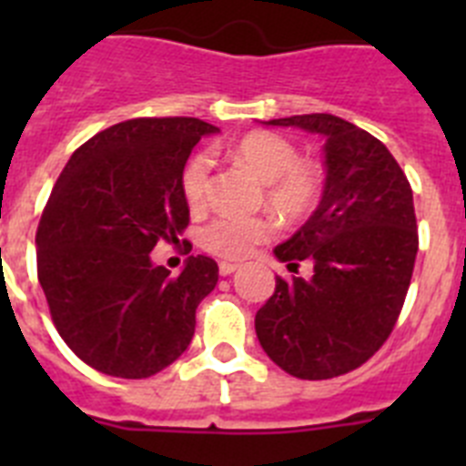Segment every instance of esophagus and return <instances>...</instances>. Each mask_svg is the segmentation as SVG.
I'll list each match as a JSON object with an SVG mask.
<instances>
[{"label": "esophagus", "instance_id": "1", "mask_svg": "<svg viewBox=\"0 0 466 466\" xmlns=\"http://www.w3.org/2000/svg\"><path fill=\"white\" fill-rule=\"evenodd\" d=\"M238 268H240L238 263H230V261H221L219 263V273L224 275V278H226V275H233Z\"/></svg>", "mask_w": 466, "mask_h": 466}]
</instances>
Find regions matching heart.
<instances>
[{"mask_svg": "<svg viewBox=\"0 0 466 466\" xmlns=\"http://www.w3.org/2000/svg\"><path fill=\"white\" fill-rule=\"evenodd\" d=\"M233 160L266 184V205L287 219L303 217L319 196V172L312 163L300 160L294 144L275 133H249L233 147ZM209 167L208 154H196L182 175V193L188 208H203L208 196ZM270 226L263 217H214L200 230V245L224 258H242L258 242L268 240Z\"/></svg>", "mask_w": 466, "mask_h": 466, "instance_id": "obj_1", "label": "heart"}]
</instances>
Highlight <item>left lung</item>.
I'll return each instance as SVG.
<instances>
[{
	"mask_svg": "<svg viewBox=\"0 0 466 466\" xmlns=\"http://www.w3.org/2000/svg\"><path fill=\"white\" fill-rule=\"evenodd\" d=\"M266 126L319 135L327 179L310 219L273 249L289 268L310 261V279L275 278L257 339L289 376L327 380L364 364L392 333L418 254L413 191L385 144L345 118Z\"/></svg>",
	"mask_w": 466,
	"mask_h": 466,
	"instance_id": "obj_1",
	"label": "left lung"
}]
</instances>
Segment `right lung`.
<instances>
[{"mask_svg": "<svg viewBox=\"0 0 466 466\" xmlns=\"http://www.w3.org/2000/svg\"><path fill=\"white\" fill-rule=\"evenodd\" d=\"M214 133L200 118L123 121L74 151L57 177L36 228V273L57 333L95 371L149 378L191 345L219 266L198 254L172 278L151 249L188 226L184 166Z\"/></svg>", "mask_w": 466, "mask_h": 466, "instance_id": "right-lung-1", "label": "right lung"}]
</instances>
